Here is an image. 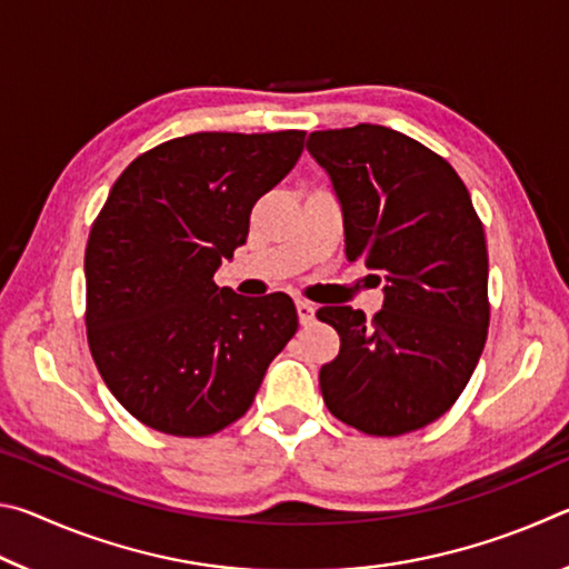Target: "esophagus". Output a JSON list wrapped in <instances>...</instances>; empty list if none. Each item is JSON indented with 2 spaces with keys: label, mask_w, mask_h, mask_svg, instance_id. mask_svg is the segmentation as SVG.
Instances as JSON below:
<instances>
[{
  "label": "esophagus",
  "mask_w": 569,
  "mask_h": 569,
  "mask_svg": "<svg viewBox=\"0 0 569 569\" xmlns=\"http://www.w3.org/2000/svg\"><path fill=\"white\" fill-rule=\"evenodd\" d=\"M296 311H298V321H301V326H311L313 323L316 306L311 301H303V298H298Z\"/></svg>",
  "instance_id": "esophagus-1"
}]
</instances>
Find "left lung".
<instances>
[{"label": "left lung", "instance_id": "left-lung-1", "mask_svg": "<svg viewBox=\"0 0 569 569\" xmlns=\"http://www.w3.org/2000/svg\"><path fill=\"white\" fill-rule=\"evenodd\" d=\"M306 148L341 200L346 258L387 281L371 321L351 306L316 313L341 336L323 401L363 435H409L451 409L485 349V228L457 170L407 134L356 124L311 132Z\"/></svg>", "mask_w": 569, "mask_h": 569}]
</instances>
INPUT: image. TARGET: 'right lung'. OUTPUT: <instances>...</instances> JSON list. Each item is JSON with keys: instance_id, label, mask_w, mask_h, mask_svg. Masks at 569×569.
<instances>
[{"instance_id": "right-lung-1", "label": "right lung", "mask_w": 569, "mask_h": 569, "mask_svg": "<svg viewBox=\"0 0 569 569\" xmlns=\"http://www.w3.org/2000/svg\"><path fill=\"white\" fill-rule=\"evenodd\" d=\"M303 130L196 132L134 158L94 218L84 326L112 397L170 437H210L250 409L298 313L286 293L220 288L250 210L303 152Z\"/></svg>"}]
</instances>
